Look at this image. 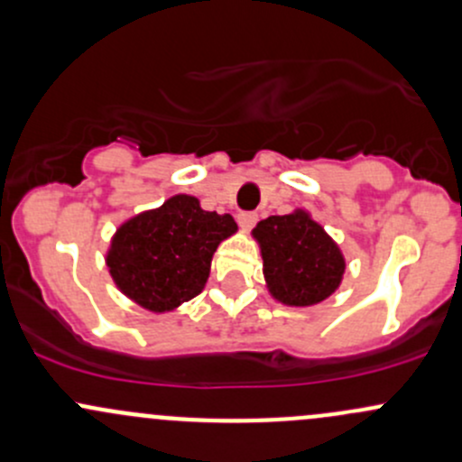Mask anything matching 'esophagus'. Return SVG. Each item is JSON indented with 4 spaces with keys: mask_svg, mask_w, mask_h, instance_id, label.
<instances>
[{
    "mask_svg": "<svg viewBox=\"0 0 462 462\" xmlns=\"http://www.w3.org/2000/svg\"><path fill=\"white\" fill-rule=\"evenodd\" d=\"M256 217L254 212H241L239 217H236V221H239V226L244 227V230H252V227H254V223H256Z\"/></svg>",
    "mask_w": 462,
    "mask_h": 462,
    "instance_id": "esophagus-1",
    "label": "esophagus"
}]
</instances>
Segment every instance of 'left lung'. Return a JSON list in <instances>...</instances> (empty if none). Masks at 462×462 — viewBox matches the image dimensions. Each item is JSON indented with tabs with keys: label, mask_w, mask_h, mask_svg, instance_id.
Wrapping results in <instances>:
<instances>
[{
	"label": "left lung",
	"mask_w": 462,
	"mask_h": 462,
	"mask_svg": "<svg viewBox=\"0 0 462 462\" xmlns=\"http://www.w3.org/2000/svg\"><path fill=\"white\" fill-rule=\"evenodd\" d=\"M252 239L263 259L265 288L288 308H312L343 283L341 247L303 208L259 221Z\"/></svg>",
	"instance_id": "1"
}]
</instances>
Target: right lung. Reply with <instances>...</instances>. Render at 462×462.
Returning a JSON list of instances; mask_svg holds the SVG:
<instances>
[{
    "label": "right lung",
    "instance_id": "obj_1",
    "mask_svg": "<svg viewBox=\"0 0 462 462\" xmlns=\"http://www.w3.org/2000/svg\"><path fill=\"white\" fill-rule=\"evenodd\" d=\"M236 230L230 215L206 212L192 194H174L116 227L106 265L125 299L166 314L201 294L217 247Z\"/></svg>",
    "mask_w": 462,
    "mask_h": 462
}]
</instances>
